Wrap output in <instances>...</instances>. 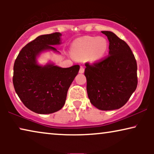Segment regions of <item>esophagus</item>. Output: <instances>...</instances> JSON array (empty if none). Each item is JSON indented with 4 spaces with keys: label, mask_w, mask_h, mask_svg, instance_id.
<instances>
[{
    "label": "esophagus",
    "mask_w": 154,
    "mask_h": 154,
    "mask_svg": "<svg viewBox=\"0 0 154 154\" xmlns=\"http://www.w3.org/2000/svg\"><path fill=\"white\" fill-rule=\"evenodd\" d=\"M84 71H85V69H84L83 66H81V68H80V70H79V73H84Z\"/></svg>",
    "instance_id": "34e87169"
}]
</instances>
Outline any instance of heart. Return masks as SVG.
I'll list each match as a JSON object with an SVG mask.
<instances>
[{"mask_svg": "<svg viewBox=\"0 0 154 154\" xmlns=\"http://www.w3.org/2000/svg\"><path fill=\"white\" fill-rule=\"evenodd\" d=\"M108 41L104 37L84 36L75 39L71 45V53L77 59L88 57L92 62L102 59L108 49Z\"/></svg>", "mask_w": 154, "mask_h": 154, "instance_id": "1", "label": "heart"}]
</instances>
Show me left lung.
Segmentation results:
<instances>
[{
    "instance_id": "8db88e82",
    "label": "left lung",
    "mask_w": 154,
    "mask_h": 154,
    "mask_svg": "<svg viewBox=\"0 0 154 154\" xmlns=\"http://www.w3.org/2000/svg\"><path fill=\"white\" fill-rule=\"evenodd\" d=\"M109 41V55L85 63L87 92L91 104L100 110L120 109L137 86V66L129 45L111 31H103Z\"/></svg>"
}]
</instances>
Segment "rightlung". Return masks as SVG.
Returning <instances> with one entry per match:
<instances>
[{
	"instance_id": "add662e5",
	"label": "right lung",
	"mask_w": 154,
	"mask_h": 154,
	"mask_svg": "<svg viewBox=\"0 0 154 154\" xmlns=\"http://www.w3.org/2000/svg\"><path fill=\"white\" fill-rule=\"evenodd\" d=\"M60 35L55 32L37 37L21 50L14 64L12 82L16 93L25 106L40 114L56 112L64 106L69 88L80 69L79 65L61 68L36 64L41 52L57 51L52 45L60 43Z\"/></svg>"
}]
</instances>
